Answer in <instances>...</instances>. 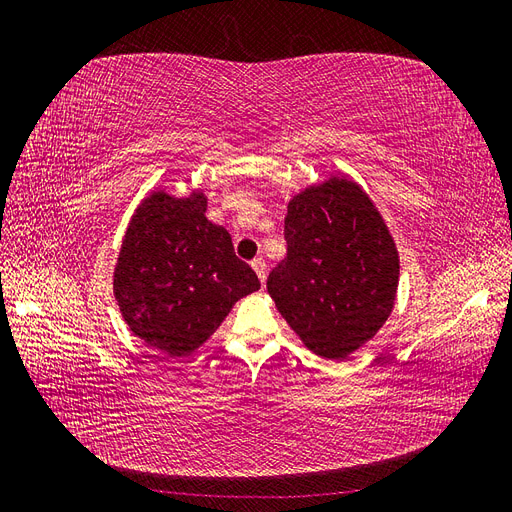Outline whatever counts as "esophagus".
<instances>
[{
  "mask_svg": "<svg viewBox=\"0 0 512 512\" xmlns=\"http://www.w3.org/2000/svg\"><path fill=\"white\" fill-rule=\"evenodd\" d=\"M252 269L256 271L258 280L265 284V280H267V262H265V258H254L252 260Z\"/></svg>",
  "mask_w": 512,
  "mask_h": 512,
  "instance_id": "1",
  "label": "esophagus"
}]
</instances>
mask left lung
I'll return each mask as SVG.
<instances>
[{"instance_id":"8db88e82","label":"left lung","mask_w":512,"mask_h":512,"mask_svg":"<svg viewBox=\"0 0 512 512\" xmlns=\"http://www.w3.org/2000/svg\"><path fill=\"white\" fill-rule=\"evenodd\" d=\"M284 239L271 299L309 350L344 359L393 312L399 256L389 228L361 185L331 177L290 200Z\"/></svg>"}]
</instances>
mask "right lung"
Here are the masks:
<instances>
[{"mask_svg": "<svg viewBox=\"0 0 512 512\" xmlns=\"http://www.w3.org/2000/svg\"><path fill=\"white\" fill-rule=\"evenodd\" d=\"M207 198L149 194L132 215L115 267V299L134 335L168 356L205 344L230 307L260 288L235 256L224 226L207 220Z\"/></svg>", "mask_w": 512, "mask_h": 512, "instance_id": "add662e5", "label": "right lung"}]
</instances>
